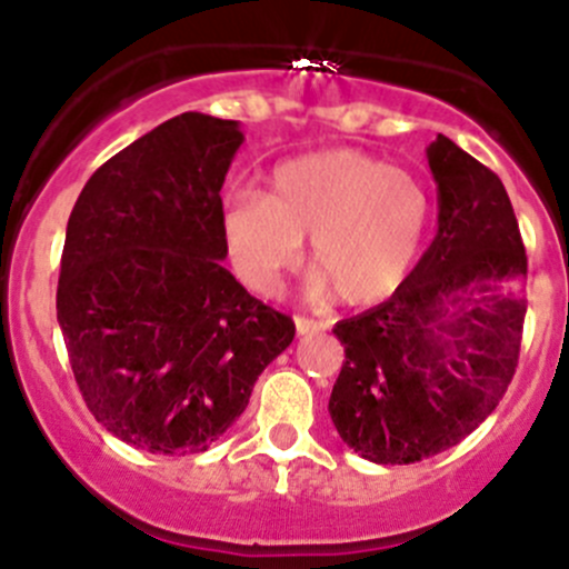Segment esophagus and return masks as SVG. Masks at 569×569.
<instances>
[{
    "label": "esophagus",
    "mask_w": 569,
    "mask_h": 569,
    "mask_svg": "<svg viewBox=\"0 0 569 569\" xmlns=\"http://www.w3.org/2000/svg\"><path fill=\"white\" fill-rule=\"evenodd\" d=\"M295 325H297V332H300V336H313V332L327 330L325 321L308 319V317H295Z\"/></svg>",
    "instance_id": "obj_1"
}]
</instances>
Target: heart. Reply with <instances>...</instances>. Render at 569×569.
<instances>
[{
	"mask_svg": "<svg viewBox=\"0 0 569 569\" xmlns=\"http://www.w3.org/2000/svg\"><path fill=\"white\" fill-rule=\"evenodd\" d=\"M427 222L429 198L416 176L358 151H319L278 164L267 194H233L222 231L250 289L274 295L311 237L313 289L330 280L341 300L360 306L405 280Z\"/></svg>",
	"mask_w": 569,
	"mask_h": 569,
	"instance_id": "1",
	"label": "heart"
}]
</instances>
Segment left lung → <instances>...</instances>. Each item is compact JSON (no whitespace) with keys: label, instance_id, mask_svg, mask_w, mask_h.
Segmentation results:
<instances>
[{"label":"left lung","instance_id":"obj_1","mask_svg":"<svg viewBox=\"0 0 569 569\" xmlns=\"http://www.w3.org/2000/svg\"><path fill=\"white\" fill-rule=\"evenodd\" d=\"M438 237L380 306L332 327L343 366L330 418L349 449L410 465L457 446L518 369L529 272L501 178L449 137L427 148Z\"/></svg>","mask_w":569,"mask_h":569}]
</instances>
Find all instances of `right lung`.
<instances>
[{"label": "right lung", "instance_id": "obj_1", "mask_svg": "<svg viewBox=\"0 0 569 569\" xmlns=\"http://www.w3.org/2000/svg\"><path fill=\"white\" fill-rule=\"evenodd\" d=\"M244 134L183 112L84 183L57 283V321L96 421L151 455L206 451L248 407L295 321L248 295L220 189Z\"/></svg>", "mask_w": 569, "mask_h": 569}]
</instances>
